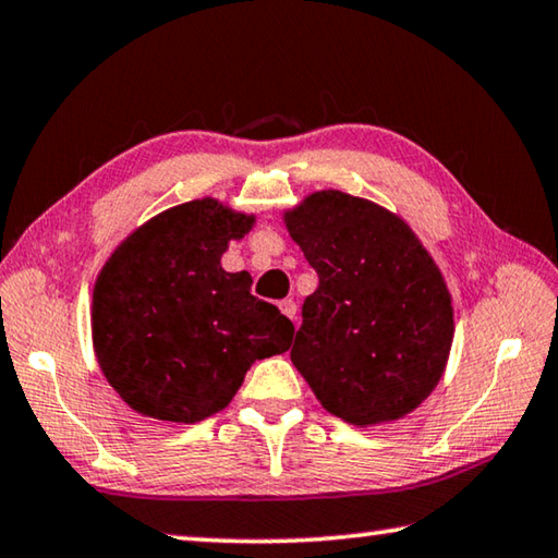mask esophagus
Here are the masks:
<instances>
[{
	"instance_id": "obj_1",
	"label": "esophagus",
	"mask_w": 558,
	"mask_h": 558,
	"mask_svg": "<svg viewBox=\"0 0 558 558\" xmlns=\"http://www.w3.org/2000/svg\"><path fill=\"white\" fill-rule=\"evenodd\" d=\"M278 307H280V313L286 315L288 319H295V315H298V305H295V302H292V300H282Z\"/></svg>"
}]
</instances>
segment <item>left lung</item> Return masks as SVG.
I'll return each mask as SVG.
<instances>
[{"instance_id":"1","label":"left lung","mask_w":558,"mask_h":558,"mask_svg":"<svg viewBox=\"0 0 558 558\" xmlns=\"http://www.w3.org/2000/svg\"><path fill=\"white\" fill-rule=\"evenodd\" d=\"M317 270L290 359L327 413L366 428L418 409L448 366L456 319L438 263L399 214L323 189L282 211Z\"/></svg>"}]
</instances>
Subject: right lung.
I'll use <instances>...</instances> for the list:
<instances>
[{
  "label": "right lung",
  "mask_w": 558,
  "mask_h": 558,
  "mask_svg": "<svg viewBox=\"0 0 558 558\" xmlns=\"http://www.w3.org/2000/svg\"><path fill=\"white\" fill-rule=\"evenodd\" d=\"M253 226L256 214L204 196L137 226L100 268L93 352L135 413L192 426L231 403L253 362L290 349V319L251 295L248 272L221 268Z\"/></svg>",
  "instance_id": "obj_1"
}]
</instances>
